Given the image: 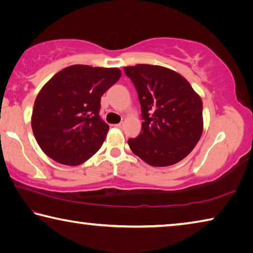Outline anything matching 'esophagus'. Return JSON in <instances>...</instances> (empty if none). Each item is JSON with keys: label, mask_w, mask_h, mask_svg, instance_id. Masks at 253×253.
Instances as JSON below:
<instances>
[{"label": "esophagus", "mask_w": 253, "mask_h": 253, "mask_svg": "<svg viewBox=\"0 0 253 253\" xmlns=\"http://www.w3.org/2000/svg\"><path fill=\"white\" fill-rule=\"evenodd\" d=\"M124 126H125V123H124V122L119 123V124H117V125H116V127H118V128H123Z\"/></svg>", "instance_id": "esophagus-1"}]
</instances>
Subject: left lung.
<instances>
[{"instance_id":"left-lung-1","label":"left lung","mask_w":253,"mask_h":253,"mask_svg":"<svg viewBox=\"0 0 253 253\" xmlns=\"http://www.w3.org/2000/svg\"><path fill=\"white\" fill-rule=\"evenodd\" d=\"M142 107L143 131L128 145L155 168L170 166L190 154L203 132V102L178 72L154 65L124 68Z\"/></svg>"}]
</instances>
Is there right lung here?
Instances as JSON below:
<instances>
[{"label":"right lung","mask_w":253,"mask_h":253,"mask_svg":"<svg viewBox=\"0 0 253 253\" xmlns=\"http://www.w3.org/2000/svg\"><path fill=\"white\" fill-rule=\"evenodd\" d=\"M121 76L118 68L74 65L57 72L41 88L31 126L45 155L77 166L99 151L109 130L99 117L100 99Z\"/></svg>","instance_id":"add662e5"}]
</instances>
